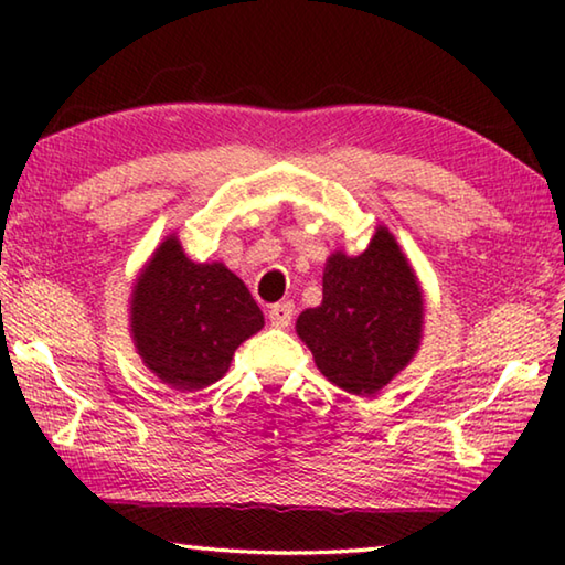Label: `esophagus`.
I'll return each mask as SVG.
<instances>
[{"mask_svg":"<svg viewBox=\"0 0 565 565\" xmlns=\"http://www.w3.org/2000/svg\"><path fill=\"white\" fill-rule=\"evenodd\" d=\"M291 319H294V303H289V301L274 303L269 309V321L276 329H286L291 323Z\"/></svg>","mask_w":565,"mask_h":565,"instance_id":"1","label":"esophagus"}]
</instances>
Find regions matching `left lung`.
<instances>
[{
  "instance_id": "8db88e82",
  "label": "left lung",
  "mask_w": 565,
  "mask_h": 565,
  "mask_svg": "<svg viewBox=\"0 0 565 565\" xmlns=\"http://www.w3.org/2000/svg\"><path fill=\"white\" fill-rule=\"evenodd\" d=\"M424 331V294L386 226L359 256L333 252L323 266V299L296 319L323 376L356 396L384 388L408 366Z\"/></svg>"
}]
</instances>
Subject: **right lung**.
Returning <instances> with one entry per match:
<instances>
[{"instance_id":"add662e5","label":"right lung","mask_w":565,"mask_h":565,"mask_svg":"<svg viewBox=\"0 0 565 565\" xmlns=\"http://www.w3.org/2000/svg\"><path fill=\"white\" fill-rule=\"evenodd\" d=\"M131 339L151 374L177 391L212 386L264 313L222 262L196 264L171 234L131 289Z\"/></svg>"}]
</instances>
